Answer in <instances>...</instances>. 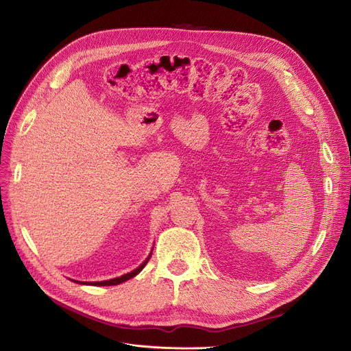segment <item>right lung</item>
Returning <instances> with one entry per match:
<instances>
[{"label":"right lung","instance_id":"right-lung-1","mask_svg":"<svg viewBox=\"0 0 351 351\" xmlns=\"http://www.w3.org/2000/svg\"><path fill=\"white\" fill-rule=\"evenodd\" d=\"M149 258H150V256H149ZM149 258H147L142 265H139L136 269H133L132 273H128V274H125V276H122V277H118V278H114V280L101 281V282H93L91 285H101V287H105V285H118V284H121V282H123V281H128V280H130V278L134 277V276H138V274L142 271L143 267L147 264ZM83 284H84V282H83Z\"/></svg>","mask_w":351,"mask_h":351}]
</instances>
